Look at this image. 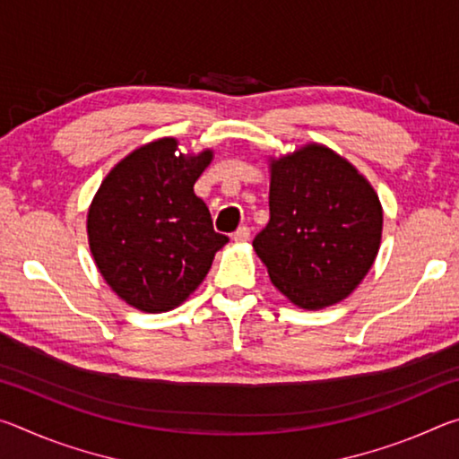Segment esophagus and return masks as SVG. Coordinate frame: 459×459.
I'll return each mask as SVG.
<instances>
[{"label": "esophagus", "instance_id": "esophagus-1", "mask_svg": "<svg viewBox=\"0 0 459 459\" xmlns=\"http://www.w3.org/2000/svg\"><path fill=\"white\" fill-rule=\"evenodd\" d=\"M248 237H251V230H248V227H238L235 230V235H232V240H237V243H245V240H248Z\"/></svg>", "mask_w": 459, "mask_h": 459}]
</instances>
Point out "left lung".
Segmentation results:
<instances>
[{"mask_svg":"<svg viewBox=\"0 0 459 459\" xmlns=\"http://www.w3.org/2000/svg\"><path fill=\"white\" fill-rule=\"evenodd\" d=\"M271 219L253 240L267 273L293 306L346 299L375 263L383 206L351 161L322 143L269 160Z\"/></svg>","mask_w":459,"mask_h":459,"instance_id":"8db88e82","label":"left lung"}]
</instances>
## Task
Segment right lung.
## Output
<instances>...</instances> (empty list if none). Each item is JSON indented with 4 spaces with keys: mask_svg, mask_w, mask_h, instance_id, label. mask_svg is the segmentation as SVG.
Returning a JSON list of instances; mask_svg holds the SVG:
<instances>
[{
    "mask_svg": "<svg viewBox=\"0 0 459 459\" xmlns=\"http://www.w3.org/2000/svg\"><path fill=\"white\" fill-rule=\"evenodd\" d=\"M212 158V150L182 153L178 139H155L126 155L91 202L87 235L95 265L139 312L161 314L184 304L229 243L194 194Z\"/></svg>",
    "mask_w": 459,
    "mask_h": 459,
    "instance_id": "add662e5",
    "label": "right lung"
}]
</instances>
